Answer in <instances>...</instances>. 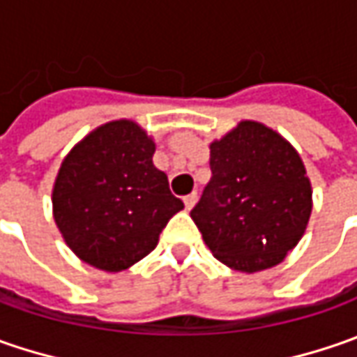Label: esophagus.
I'll return each instance as SVG.
<instances>
[{
    "label": "esophagus",
    "mask_w": 357,
    "mask_h": 357,
    "mask_svg": "<svg viewBox=\"0 0 357 357\" xmlns=\"http://www.w3.org/2000/svg\"><path fill=\"white\" fill-rule=\"evenodd\" d=\"M197 199H199V195H197V192H190V195H186L185 199V206H186V211H190V208H192V206H195V204H197Z\"/></svg>",
    "instance_id": "esophagus-1"
}]
</instances>
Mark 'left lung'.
<instances>
[{
	"instance_id": "left-lung-1",
	"label": "left lung",
	"mask_w": 357,
	"mask_h": 357,
	"mask_svg": "<svg viewBox=\"0 0 357 357\" xmlns=\"http://www.w3.org/2000/svg\"><path fill=\"white\" fill-rule=\"evenodd\" d=\"M213 176L190 211L216 260L238 272L280 264L312 213V186L294 146L256 121L211 144Z\"/></svg>"
}]
</instances>
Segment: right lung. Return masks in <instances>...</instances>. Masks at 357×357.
<instances>
[{"label": "right lung", "instance_id": "add662e5", "mask_svg": "<svg viewBox=\"0 0 357 357\" xmlns=\"http://www.w3.org/2000/svg\"><path fill=\"white\" fill-rule=\"evenodd\" d=\"M153 155V139L121 119L89 132L65 157L53 186V216L83 262L105 272L132 266L185 208Z\"/></svg>", "mask_w": 357, "mask_h": 357}]
</instances>
